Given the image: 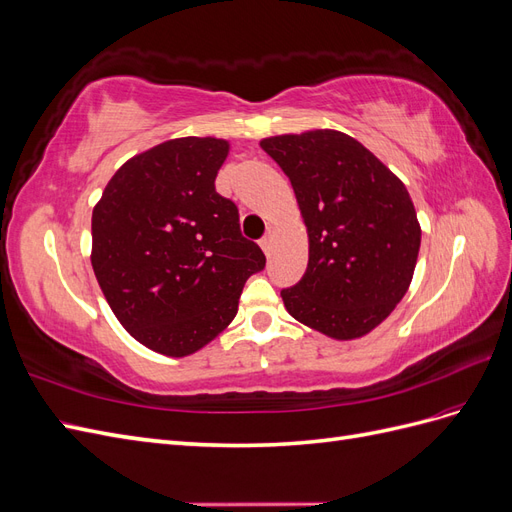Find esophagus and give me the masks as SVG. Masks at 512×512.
<instances>
[{"label": "esophagus", "instance_id": "34e87169", "mask_svg": "<svg viewBox=\"0 0 512 512\" xmlns=\"http://www.w3.org/2000/svg\"><path fill=\"white\" fill-rule=\"evenodd\" d=\"M273 237H275V230H273V228H269V230H267V235L260 239V247H262V252H265V254H269V252H271V247H273Z\"/></svg>", "mask_w": 512, "mask_h": 512}]
</instances>
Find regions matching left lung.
<instances>
[{"label":"left lung","mask_w":512,"mask_h":512,"mask_svg":"<svg viewBox=\"0 0 512 512\" xmlns=\"http://www.w3.org/2000/svg\"><path fill=\"white\" fill-rule=\"evenodd\" d=\"M292 183L309 239L288 314L339 342L367 335L404 299L421 224L397 175L352 136L312 130L262 138Z\"/></svg>","instance_id":"left-lung-1"}]
</instances>
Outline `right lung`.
I'll return each mask as SVG.
<instances>
[{
  "instance_id": "add662e5",
  "label": "right lung",
  "mask_w": 512,
  "mask_h": 512,
  "mask_svg": "<svg viewBox=\"0 0 512 512\" xmlns=\"http://www.w3.org/2000/svg\"><path fill=\"white\" fill-rule=\"evenodd\" d=\"M228 141L185 136L130 158L91 215V267L113 314L136 342L188 356L237 316L247 277L265 254L215 192Z\"/></svg>"
}]
</instances>
